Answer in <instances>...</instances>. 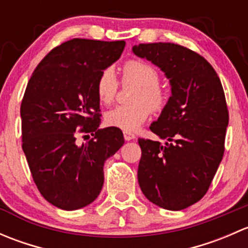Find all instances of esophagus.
<instances>
[{"instance_id": "34e87169", "label": "esophagus", "mask_w": 248, "mask_h": 248, "mask_svg": "<svg viewBox=\"0 0 248 248\" xmlns=\"http://www.w3.org/2000/svg\"><path fill=\"white\" fill-rule=\"evenodd\" d=\"M124 140H127V141H129V140H133V139L137 138L136 134L131 133V132H127V131L124 132Z\"/></svg>"}]
</instances>
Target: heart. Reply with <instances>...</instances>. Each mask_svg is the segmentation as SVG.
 Returning a JSON list of instances; mask_svg holds the SVG:
<instances>
[{
    "label": "heart",
    "instance_id": "b5f03b06",
    "mask_svg": "<svg viewBox=\"0 0 248 248\" xmlns=\"http://www.w3.org/2000/svg\"><path fill=\"white\" fill-rule=\"evenodd\" d=\"M161 74L156 67L141 60H128L122 66V84H134L137 89L132 94V104L117 106L106 114V122L110 127L137 131L147 119L151 110L162 111L168 103V93L159 85ZM120 81L111 67L99 73L96 81V93L99 102L109 106L119 92Z\"/></svg>",
    "mask_w": 248,
    "mask_h": 248
}]
</instances>
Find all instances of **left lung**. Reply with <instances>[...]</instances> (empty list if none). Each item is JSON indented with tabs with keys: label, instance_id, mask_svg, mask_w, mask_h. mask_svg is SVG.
Listing matches in <instances>:
<instances>
[{
	"label": "left lung",
	"instance_id": "8db88e82",
	"mask_svg": "<svg viewBox=\"0 0 248 248\" xmlns=\"http://www.w3.org/2000/svg\"><path fill=\"white\" fill-rule=\"evenodd\" d=\"M133 52L158 66L171 85L150 127L167 142L138 139L139 186L163 209H186L206 194L223 158L229 112L221 80L202 55L179 44H139Z\"/></svg>",
	"mask_w": 248,
	"mask_h": 248
}]
</instances>
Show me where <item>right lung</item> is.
Here are the masks:
<instances>
[{
  "mask_svg": "<svg viewBox=\"0 0 248 248\" xmlns=\"http://www.w3.org/2000/svg\"><path fill=\"white\" fill-rule=\"evenodd\" d=\"M124 41L74 38L55 46L29 80L20 107L22 150L42 196L62 210L101 193L107 158L124 145L121 129H99L96 81L124 51ZM92 134L82 144L77 140ZM85 140V139H84Z\"/></svg>",
  "mask_w": 248,
  "mask_h": 248,
  "instance_id": "right-lung-1",
  "label": "right lung"
}]
</instances>
